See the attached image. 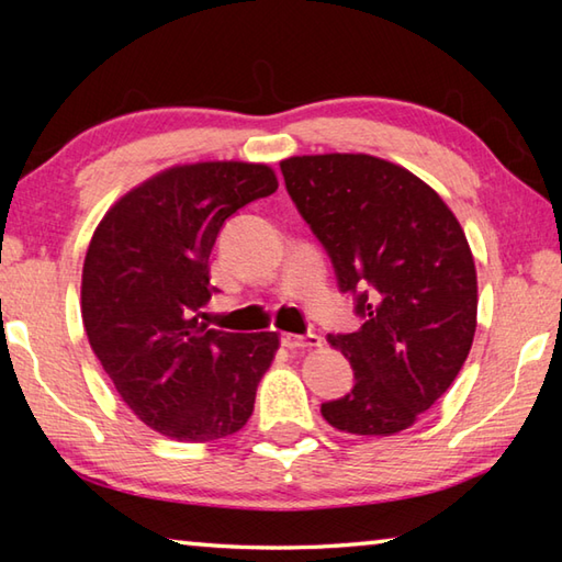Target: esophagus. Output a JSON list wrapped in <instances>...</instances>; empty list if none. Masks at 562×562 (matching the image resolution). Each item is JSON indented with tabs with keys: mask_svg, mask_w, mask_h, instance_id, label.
<instances>
[{
	"mask_svg": "<svg viewBox=\"0 0 562 562\" xmlns=\"http://www.w3.org/2000/svg\"><path fill=\"white\" fill-rule=\"evenodd\" d=\"M282 347L288 349H315L322 347V339L317 335H292V331H284L280 337Z\"/></svg>",
	"mask_w": 562,
	"mask_h": 562,
	"instance_id": "obj_1",
	"label": "esophagus"
}]
</instances>
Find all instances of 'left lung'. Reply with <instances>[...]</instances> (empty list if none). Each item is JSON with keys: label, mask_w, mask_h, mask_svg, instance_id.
<instances>
[{"label": "left lung", "mask_w": 562, "mask_h": 562, "mask_svg": "<svg viewBox=\"0 0 562 562\" xmlns=\"http://www.w3.org/2000/svg\"><path fill=\"white\" fill-rule=\"evenodd\" d=\"M280 168L364 319L327 337L355 386L322 416L357 436L404 431L453 384L473 345L479 282L463 227L434 188L382 158L294 156Z\"/></svg>", "instance_id": "obj_1"}]
</instances>
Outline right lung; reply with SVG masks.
I'll use <instances>...</instances> for the list:
<instances>
[{
	"label": "right lung",
	"instance_id": "right-lung-1",
	"mask_svg": "<svg viewBox=\"0 0 562 562\" xmlns=\"http://www.w3.org/2000/svg\"><path fill=\"white\" fill-rule=\"evenodd\" d=\"M274 190L265 164L173 166L113 203L91 237L81 274L89 345L131 412L168 439H225L252 416L280 337L205 325L207 260L227 217Z\"/></svg>",
	"mask_w": 562,
	"mask_h": 562
}]
</instances>
